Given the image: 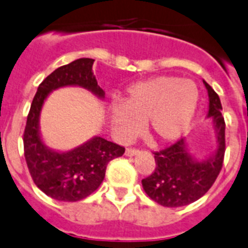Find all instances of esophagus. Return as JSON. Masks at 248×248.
Listing matches in <instances>:
<instances>
[{
  "label": "esophagus",
  "instance_id": "34e87169",
  "mask_svg": "<svg viewBox=\"0 0 248 248\" xmlns=\"http://www.w3.org/2000/svg\"><path fill=\"white\" fill-rule=\"evenodd\" d=\"M139 150L135 149V148H126L125 149V155L126 156H133L135 155V154H138Z\"/></svg>",
  "mask_w": 248,
  "mask_h": 248
}]
</instances>
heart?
Instances as JSON below:
<instances>
[{"instance_id":"heart-1","label":"heart","mask_w":248,"mask_h":248,"mask_svg":"<svg viewBox=\"0 0 248 248\" xmlns=\"http://www.w3.org/2000/svg\"><path fill=\"white\" fill-rule=\"evenodd\" d=\"M198 89L190 80L156 76L137 82L126 90L123 103L110 104V123L122 139L133 137L147 122L156 140L173 141L185 134L196 114Z\"/></svg>"}]
</instances>
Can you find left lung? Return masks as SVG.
<instances>
[{
    "instance_id": "1",
    "label": "left lung",
    "mask_w": 248,
    "mask_h": 248,
    "mask_svg": "<svg viewBox=\"0 0 248 248\" xmlns=\"http://www.w3.org/2000/svg\"><path fill=\"white\" fill-rule=\"evenodd\" d=\"M203 84L208 92V116L215 123L218 148L211 158L202 162L194 160L188 153L183 139L154 152L155 169L141 181V185L145 193L160 206L182 207L200 200L212 187L223 166L226 123L221 113V100L206 81Z\"/></svg>"
}]
</instances>
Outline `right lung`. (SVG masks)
<instances>
[{
  "label": "right lung",
  "mask_w": 248,
  "mask_h": 248,
  "mask_svg": "<svg viewBox=\"0 0 248 248\" xmlns=\"http://www.w3.org/2000/svg\"><path fill=\"white\" fill-rule=\"evenodd\" d=\"M93 63V59H78L50 74L33 96L23 132V153L33 183L48 197L63 202H76L90 196L101 185L108 163L125 152L122 145L95 137L70 152L58 153L48 149L40 138V111L50 92L78 85L104 98Z\"/></svg>",
  "instance_id": "obj_1"
}]
</instances>
